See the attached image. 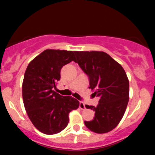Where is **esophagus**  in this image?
Returning a JSON list of instances; mask_svg holds the SVG:
<instances>
[{"mask_svg":"<svg viewBox=\"0 0 155 155\" xmlns=\"http://www.w3.org/2000/svg\"><path fill=\"white\" fill-rule=\"evenodd\" d=\"M79 107L80 109H84L85 108V106H84V104L82 102V101H80V104H79Z\"/></svg>","mask_w":155,"mask_h":155,"instance_id":"esophagus-1","label":"esophagus"}]
</instances>
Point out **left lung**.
Wrapping results in <instances>:
<instances>
[{
    "label": "left lung",
    "mask_w": 155,
    "mask_h": 155,
    "mask_svg": "<svg viewBox=\"0 0 155 155\" xmlns=\"http://www.w3.org/2000/svg\"><path fill=\"white\" fill-rule=\"evenodd\" d=\"M78 63L88 76L90 87L99 97L96 107L85 105L95 111L93 120L84 121L86 127L97 133L115 128L126 111L129 100V81L119 63L103 51H75Z\"/></svg>",
    "instance_id": "obj_1"
}]
</instances>
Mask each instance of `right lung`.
Segmentation results:
<instances>
[{
  "mask_svg": "<svg viewBox=\"0 0 155 155\" xmlns=\"http://www.w3.org/2000/svg\"><path fill=\"white\" fill-rule=\"evenodd\" d=\"M75 51L46 49L27 66L22 82V98L29 119L46 135L60 133L68 126L69 113L77 109L79 101L61 96L54 90L61 79L63 65L76 61Z\"/></svg>",
  "mask_w": 155,
  "mask_h": 155,
  "instance_id": "right-lung-1",
  "label": "right lung"
}]
</instances>
